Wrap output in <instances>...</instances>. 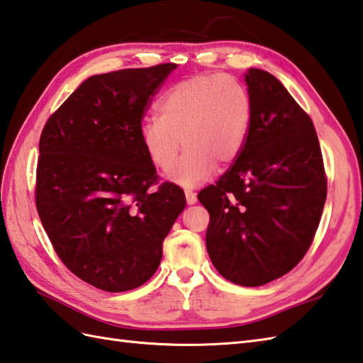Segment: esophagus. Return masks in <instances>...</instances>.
Returning a JSON list of instances; mask_svg holds the SVG:
<instances>
[{"instance_id":"1","label":"esophagus","mask_w":363,"mask_h":363,"mask_svg":"<svg viewBox=\"0 0 363 363\" xmlns=\"http://www.w3.org/2000/svg\"><path fill=\"white\" fill-rule=\"evenodd\" d=\"M184 197H186L188 205H194L197 202V196L192 191H189V189L184 191Z\"/></svg>"}]
</instances>
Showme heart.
Instances as JSON below:
<instances>
[{
    "instance_id": "b5f03b06",
    "label": "heart",
    "mask_w": 363,
    "mask_h": 363,
    "mask_svg": "<svg viewBox=\"0 0 363 363\" xmlns=\"http://www.w3.org/2000/svg\"><path fill=\"white\" fill-rule=\"evenodd\" d=\"M158 116L140 125V140L150 163L167 171L181 141L187 147L169 172L184 188L205 183L217 163L235 161L247 140L252 102L245 86L230 76L197 74L169 88L157 104Z\"/></svg>"
}]
</instances>
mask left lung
I'll list each match as a JSON object with an SVG mask.
<instances>
[{
	"label": "left lung",
	"mask_w": 363,
	"mask_h": 363,
	"mask_svg": "<svg viewBox=\"0 0 363 363\" xmlns=\"http://www.w3.org/2000/svg\"><path fill=\"white\" fill-rule=\"evenodd\" d=\"M252 118L245 144L216 184L206 250L220 275L247 287L286 275L308 252L326 200V174L309 115L270 72L245 74Z\"/></svg>",
	"instance_id": "8db88e82"
}]
</instances>
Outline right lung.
Returning a JSON list of instances; mask_svg holds the SVG:
<instances>
[{"label":"right lung","mask_w":363,"mask_h":363,"mask_svg":"<svg viewBox=\"0 0 363 363\" xmlns=\"http://www.w3.org/2000/svg\"><path fill=\"white\" fill-rule=\"evenodd\" d=\"M175 68L161 63L88 77L40 136V220L68 270L101 291H132L150 279L186 205L177 184H158L140 140L152 96Z\"/></svg>","instance_id":"add662e5"}]
</instances>
